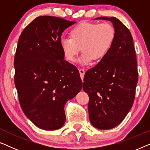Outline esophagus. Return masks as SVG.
Segmentation results:
<instances>
[{
	"mask_svg": "<svg viewBox=\"0 0 150 150\" xmlns=\"http://www.w3.org/2000/svg\"><path fill=\"white\" fill-rule=\"evenodd\" d=\"M79 72H80V76H81V79L83 80V78H84V75H85V69H79Z\"/></svg>",
	"mask_w": 150,
	"mask_h": 150,
	"instance_id": "1",
	"label": "esophagus"
}]
</instances>
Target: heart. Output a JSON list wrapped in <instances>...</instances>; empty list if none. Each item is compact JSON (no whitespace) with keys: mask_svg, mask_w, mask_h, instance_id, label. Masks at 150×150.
<instances>
[{"mask_svg":"<svg viewBox=\"0 0 150 150\" xmlns=\"http://www.w3.org/2000/svg\"><path fill=\"white\" fill-rule=\"evenodd\" d=\"M116 36L115 27L108 22H84L74 26L69 38L61 40L63 54L67 61L74 62L80 52L81 63L87 64L91 60H101L111 48Z\"/></svg>","mask_w":150,"mask_h":150,"instance_id":"1","label":"heart"}]
</instances>
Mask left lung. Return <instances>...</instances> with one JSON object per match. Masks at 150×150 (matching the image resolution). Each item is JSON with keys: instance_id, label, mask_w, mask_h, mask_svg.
Segmentation results:
<instances>
[{"instance_id": "left-lung-1", "label": "left lung", "mask_w": 150, "mask_h": 150, "mask_svg": "<svg viewBox=\"0 0 150 150\" xmlns=\"http://www.w3.org/2000/svg\"><path fill=\"white\" fill-rule=\"evenodd\" d=\"M96 19L111 22L116 36L105 57L86 71L83 89L89 98L88 110L91 124L108 130L124 120L134 103L139 76L137 61L128 28L115 17Z\"/></svg>"}]
</instances>
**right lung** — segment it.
Wrapping results in <instances>:
<instances>
[{
	"label": "right lung",
	"mask_w": 150,
	"mask_h": 150,
	"mask_svg": "<svg viewBox=\"0 0 150 150\" xmlns=\"http://www.w3.org/2000/svg\"><path fill=\"white\" fill-rule=\"evenodd\" d=\"M76 22L39 16L20 35L14 57V82L24 113L38 128L52 130L65 122L64 106L82 89L74 65L64 60L61 35Z\"/></svg>",
	"instance_id": "right-lung-1"
}]
</instances>
